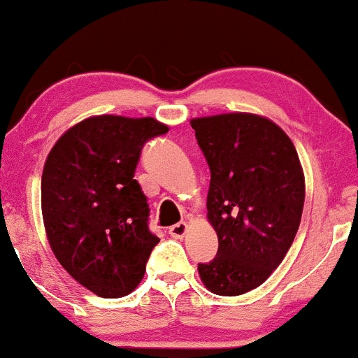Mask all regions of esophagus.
I'll return each instance as SVG.
<instances>
[{"instance_id": "1", "label": "esophagus", "mask_w": 358, "mask_h": 358, "mask_svg": "<svg viewBox=\"0 0 358 358\" xmlns=\"http://www.w3.org/2000/svg\"><path fill=\"white\" fill-rule=\"evenodd\" d=\"M187 231H189V224H187L185 221L169 228V235H171L173 238H183V236L187 235Z\"/></svg>"}]
</instances>
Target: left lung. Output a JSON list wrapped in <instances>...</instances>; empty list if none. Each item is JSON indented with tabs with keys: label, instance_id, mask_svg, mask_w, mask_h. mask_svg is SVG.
I'll use <instances>...</instances> for the list:
<instances>
[{
	"label": "left lung",
	"instance_id": "obj_1",
	"mask_svg": "<svg viewBox=\"0 0 358 358\" xmlns=\"http://www.w3.org/2000/svg\"><path fill=\"white\" fill-rule=\"evenodd\" d=\"M208 159V220L217 255L199 264L216 295H243L281 264L302 220L306 178L292 138L269 118L223 113L190 120Z\"/></svg>",
	"mask_w": 358,
	"mask_h": 358
}]
</instances>
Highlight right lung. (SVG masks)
<instances>
[{"mask_svg":"<svg viewBox=\"0 0 358 358\" xmlns=\"http://www.w3.org/2000/svg\"><path fill=\"white\" fill-rule=\"evenodd\" d=\"M168 130L150 116H90L46 157L41 208L48 242L70 276L103 299L134 292L159 242L134 175L145 142Z\"/></svg>","mask_w":358,"mask_h":358,"instance_id":"add662e5","label":"right lung"}]
</instances>
